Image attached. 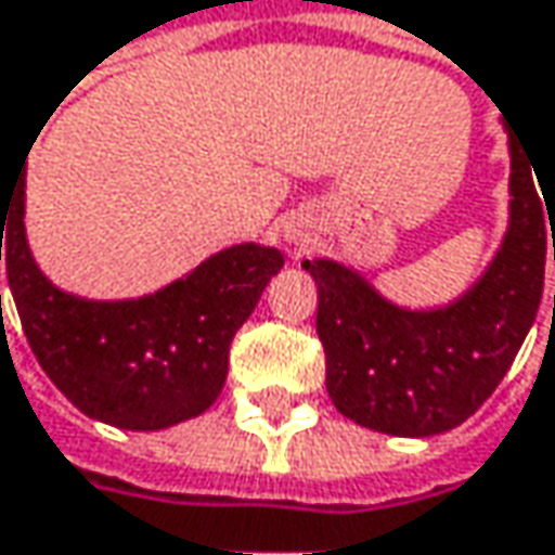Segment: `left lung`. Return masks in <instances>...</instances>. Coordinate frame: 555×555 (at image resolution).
<instances>
[{
	"label": "left lung",
	"instance_id": "1",
	"mask_svg": "<svg viewBox=\"0 0 555 555\" xmlns=\"http://www.w3.org/2000/svg\"><path fill=\"white\" fill-rule=\"evenodd\" d=\"M512 135V225L486 276L448 308L403 311L333 260H305L318 282V336L333 406L359 426L426 438L461 426L512 369L543 295L555 183ZM555 180V177H553ZM541 193H535V186ZM554 244H548V237Z\"/></svg>",
	"mask_w": 555,
	"mask_h": 555
}]
</instances>
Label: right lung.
I'll return each mask as SVG.
<instances>
[{
	"instance_id": "1",
	"label": "right lung",
	"mask_w": 555,
	"mask_h": 555,
	"mask_svg": "<svg viewBox=\"0 0 555 555\" xmlns=\"http://www.w3.org/2000/svg\"><path fill=\"white\" fill-rule=\"evenodd\" d=\"M2 254L40 369L85 416L132 431L175 426L216 403L231 339L282 270L273 247L237 244L145 298L66 295L30 260L25 171L5 193L0 190V260Z\"/></svg>"
}]
</instances>
